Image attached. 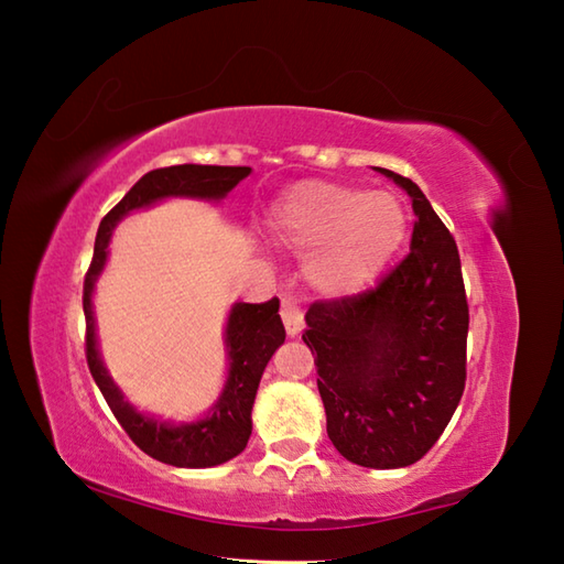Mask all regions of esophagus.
<instances>
[{"label": "esophagus", "mask_w": 564, "mask_h": 564, "mask_svg": "<svg viewBox=\"0 0 564 564\" xmlns=\"http://www.w3.org/2000/svg\"><path fill=\"white\" fill-rule=\"evenodd\" d=\"M281 319L285 325V332H289V337H297V334L303 332L305 317H303V310L297 307L295 303H291V301L281 303Z\"/></svg>", "instance_id": "obj_1"}]
</instances>
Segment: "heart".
<instances>
[{
	"label": "heart",
	"instance_id": "1",
	"mask_svg": "<svg viewBox=\"0 0 564 564\" xmlns=\"http://www.w3.org/2000/svg\"><path fill=\"white\" fill-rule=\"evenodd\" d=\"M269 230L297 254L315 251L307 279L325 295H354L378 279L406 237V210L388 191L303 182L273 203Z\"/></svg>",
	"mask_w": 564,
	"mask_h": 564
}]
</instances>
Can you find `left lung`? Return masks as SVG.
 Wrapping results in <instances>:
<instances>
[{
	"mask_svg": "<svg viewBox=\"0 0 564 564\" xmlns=\"http://www.w3.org/2000/svg\"><path fill=\"white\" fill-rule=\"evenodd\" d=\"M412 198L410 254L373 291L310 305L327 434L346 460L376 470L424 458L465 390L467 297L448 227L412 178L380 170Z\"/></svg>",
	"mask_w": 564,
	"mask_h": 564,
	"instance_id": "1",
	"label": "left lung"
}]
</instances>
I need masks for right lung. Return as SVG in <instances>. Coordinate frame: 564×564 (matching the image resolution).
<instances>
[{"label":"right lung","instance_id":"obj_1","mask_svg":"<svg viewBox=\"0 0 564 564\" xmlns=\"http://www.w3.org/2000/svg\"><path fill=\"white\" fill-rule=\"evenodd\" d=\"M249 166H213V164H176L164 170L148 172L140 182L104 215L94 245V259L84 279V319H87V364L104 400L109 402L118 424L133 438L140 451L154 460L176 467H213L227 463L247 448L251 436V406L259 390L263 368L273 351L285 339V329L279 315V297L267 303H235L227 317L225 346H227V382L218 402L210 406L208 416L188 424L160 422V419L140 414L118 390L106 370L97 346V322H94L91 293L106 263V247L113 227L128 213L148 208L162 198H203L220 200L249 176Z\"/></svg>","mask_w":564,"mask_h":564}]
</instances>
